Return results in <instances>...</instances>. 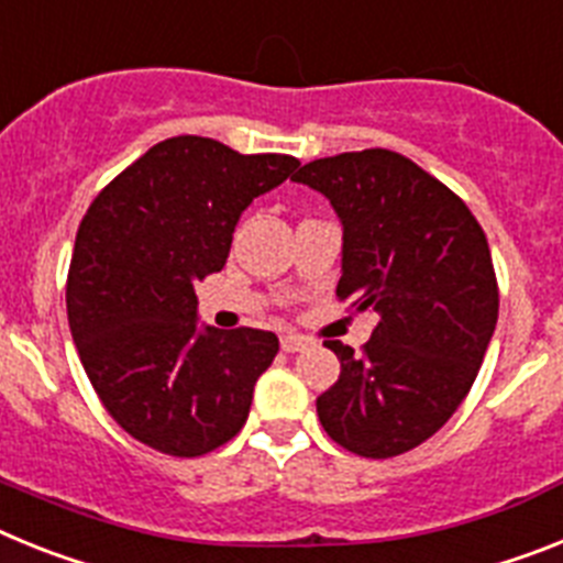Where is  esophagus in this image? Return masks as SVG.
I'll list each match as a JSON object with an SVG mask.
<instances>
[{
  "mask_svg": "<svg viewBox=\"0 0 563 563\" xmlns=\"http://www.w3.org/2000/svg\"><path fill=\"white\" fill-rule=\"evenodd\" d=\"M309 345H311L309 336L295 334V331H283L280 334V349L286 351V354H297V351L309 349Z\"/></svg>",
  "mask_w": 563,
  "mask_h": 563,
  "instance_id": "obj_1",
  "label": "esophagus"
}]
</instances>
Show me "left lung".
<instances>
[{"label":"left lung","instance_id":"8db88e82","mask_svg":"<svg viewBox=\"0 0 563 563\" xmlns=\"http://www.w3.org/2000/svg\"><path fill=\"white\" fill-rule=\"evenodd\" d=\"M295 180L340 214L336 297L379 314L363 354L325 342L340 379L317 397V417L356 456L413 451L464 402L496 331L485 229L456 192L394 150L317 158Z\"/></svg>","mask_w":563,"mask_h":563}]
</instances>
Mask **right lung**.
<instances>
[{"instance_id":"1","label":"right lung","mask_w":563,"mask_h":563,"mask_svg":"<svg viewBox=\"0 0 563 563\" xmlns=\"http://www.w3.org/2000/svg\"><path fill=\"white\" fill-rule=\"evenodd\" d=\"M300 161L200 135L150 146L96 195L67 272V322L101 405L133 439L192 459L238 437L280 342L198 329L195 283L221 272L257 195Z\"/></svg>"}]
</instances>
